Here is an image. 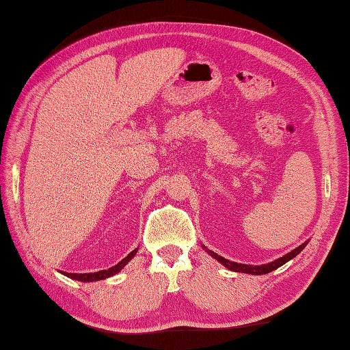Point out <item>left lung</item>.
Here are the masks:
<instances>
[{
  "label": "left lung",
  "instance_id": "1",
  "mask_svg": "<svg viewBox=\"0 0 350 350\" xmlns=\"http://www.w3.org/2000/svg\"><path fill=\"white\" fill-rule=\"evenodd\" d=\"M309 243V241H306L304 243H301L300 246H297L295 250H293L291 252H288V254H285L284 257H279L278 260H275V261H270V262H267V264H260V266H251V264H242V262H234V261H230V260H227V258H224V257H221V255H218V254H215L214 251H211V250H208L206 246L204 245H202V248L206 251L212 258H215L218 262H221L223 264L224 267H227L228 270H233V271H237V273H248V275H266V273H270V271H273V270H276L278 267H280V266H284L285 262H288L289 260H293L294 257H297L298 254H300L304 248H306V245Z\"/></svg>",
  "mask_w": 350,
  "mask_h": 350
}]
</instances>
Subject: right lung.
I'll return each instance as SVG.
<instances>
[{
	"label": "right lung",
	"mask_w": 350,
	"mask_h": 350,
	"mask_svg": "<svg viewBox=\"0 0 350 350\" xmlns=\"http://www.w3.org/2000/svg\"><path fill=\"white\" fill-rule=\"evenodd\" d=\"M136 252H138V248L133 250V251H132L129 255H127V257H124L120 262H117L116 266L109 267V269H107V270L95 271V273H68V271H61V273L65 275V276H68L70 279L80 280V282H96V280H102V279H107V278H111V276L117 275L118 271H120V270L126 266V264L129 262V261L135 257Z\"/></svg>",
	"instance_id": "right-lung-1"
}]
</instances>
